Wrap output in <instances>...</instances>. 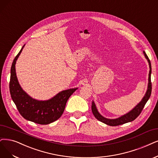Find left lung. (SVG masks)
Masks as SVG:
<instances>
[{"label":"left lung","instance_id":"8db88e82","mask_svg":"<svg viewBox=\"0 0 158 158\" xmlns=\"http://www.w3.org/2000/svg\"><path fill=\"white\" fill-rule=\"evenodd\" d=\"M143 53L144 55L145 58H147L148 64H149V67H150V72H149V77H148V89L147 90V92L143 97V100L141 102H140L139 104H137V106L134 107L131 111L129 113H127V114L120 116V117L116 118V119H109L103 117V116H102L99 112L98 111L97 108L96 107V105L94 102H92V111L93 114L94 115L96 119L98 120H100V122H103V123L106 124L107 125L110 126H119L124 124L125 123H127V122H131L133 120H135V118H137V116L141 114L142 112V110L145 106V104L147 103V101L148 100V99L150 97L151 95V92H152V83H151V73H152V68H151V63L149 60V58L148 56L146 54V52L143 51Z\"/></svg>","mask_w":158,"mask_h":158}]
</instances>
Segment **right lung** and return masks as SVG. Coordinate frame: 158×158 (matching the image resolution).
Segmentation results:
<instances>
[{"mask_svg": "<svg viewBox=\"0 0 158 158\" xmlns=\"http://www.w3.org/2000/svg\"><path fill=\"white\" fill-rule=\"evenodd\" d=\"M24 46L25 45L15 57L11 64L10 81L11 97L23 118L36 124H49L62 116L68 100L77 88L63 90L46 101L36 100L29 96L19 84L15 73L16 60Z\"/></svg>", "mask_w": 158, "mask_h": 158, "instance_id": "1", "label": "right lung"}]
</instances>
